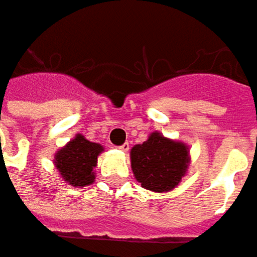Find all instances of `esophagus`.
<instances>
[{
  "label": "esophagus",
  "mask_w": 257,
  "mask_h": 257,
  "mask_svg": "<svg viewBox=\"0 0 257 257\" xmlns=\"http://www.w3.org/2000/svg\"><path fill=\"white\" fill-rule=\"evenodd\" d=\"M119 149L122 151V152H128V151H129V144H128V142H125L123 145H120Z\"/></svg>",
  "instance_id": "34e87169"
}]
</instances>
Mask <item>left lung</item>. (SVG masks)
Returning a JSON list of instances; mask_svg holds the SVG:
<instances>
[{"label":"left lung","instance_id":"1","mask_svg":"<svg viewBox=\"0 0 257 257\" xmlns=\"http://www.w3.org/2000/svg\"><path fill=\"white\" fill-rule=\"evenodd\" d=\"M189 146L185 142L152 132L144 144L131 149V168L142 188L151 192H171L188 173Z\"/></svg>","mask_w":257,"mask_h":257}]
</instances>
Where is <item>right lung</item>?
Segmentation results:
<instances>
[{
    "mask_svg": "<svg viewBox=\"0 0 257 257\" xmlns=\"http://www.w3.org/2000/svg\"><path fill=\"white\" fill-rule=\"evenodd\" d=\"M103 146L88 141L84 135L76 134L67 145L59 148L54 155V165L61 178L74 188L92 185L95 181V166Z\"/></svg>",
    "mask_w": 257,
    "mask_h": 257,
    "instance_id": "add662e5",
    "label": "right lung"
}]
</instances>
